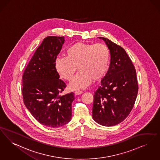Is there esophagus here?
Listing matches in <instances>:
<instances>
[{"label":"esophagus","mask_w":160,"mask_h":160,"mask_svg":"<svg viewBox=\"0 0 160 160\" xmlns=\"http://www.w3.org/2000/svg\"><path fill=\"white\" fill-rule=\"evenodd\" d=\"M82 93H83V92H82V91H80V90H77V91H76V92H74V94H75L76 95H80V94H82Z\"/></svg>","instance_id":"obj_1"}]
</instances>
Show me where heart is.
<instances>
[{"mask_svg":"<svg viewBox=\"0 0 160 160\" xmlns=\"http://www.w3.org/2000/svg\"><path fill=\"white\" fill-rule=\"evenodd\" d=\"M66 57L57 58L55 68L65 80L70 81L78 70L80 71L69 84L71 90L82 89L93 82L101 80L108 70L111 52L103 43L78 42L65 52Z\"/></svg>","mask_w":160,"mask_h":160,"instance_id":"obj_1","label":"heart"}]
</instances>
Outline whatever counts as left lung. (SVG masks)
<instances>
[{
    "mask_svg": "<svg viewBox=\"0 0 160 160\" xmlns=\"http://www.w3.org/2000/svg\"><path fill=\"white\" fill-rule=\"evenodd\" d=\"M111 52L108 71L94 95L93 119L104 126H113L122 122L134 106L138 92L136 72L126 52L102 37Z\"/></svg>",
    "mask_w": 160,
    "mask_h": 160,
    "instance_id": "obj_1",
    "label": "left lung"
}]
</instances>
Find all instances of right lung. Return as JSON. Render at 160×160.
<instances>
[{"instance_id": "add662e5", "label": "right lung", "mask_w": 160, "mask_h": 160, "mask_svg": "<svg viewBox=\"0 0 160 160\" xmlns=\"http://www.w3.org/2000/svg\"><path fill=\"white\" fill-rule=\"evenodd\" d=\"M64 37L44 38L22 76V93L27 108L36 120L49 128H59L71 119L72 92L60 95L66 84L59 79L55 60L64 43Z\"/></svg>"}]
</instances>
